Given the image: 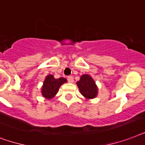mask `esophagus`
<instances>
[{
    "label": "esophagus",
    "instance_id": "obj_1",
    "mask_svg": "<svg viewBox=\"0 0 145 145\" xmlns=\"http://www.w3.org/2000/svg\"><path fill=\"white\" fill-rule=\"evenodd\" d=\"M67 80L69 83H73L74 82V78L72 76H68L67 77Z\"/></svg>",
    "mask_w": 145,
    "mask_h": 145
}]
</instances>
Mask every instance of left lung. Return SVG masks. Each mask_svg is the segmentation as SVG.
I'll list each match as a JSON object with an SVG mask.
<instances>
[{
    "mask_svg": "<svg viewBox=\"0 0 145 145\" xmlns=\"http://www.w3.org/2000/svg\"><path fill=\"white\" fill-rule=\"evenodd\" d=\"M76 85L85 99H93L97 96L98 88L92 77L88 74H84L81 76L79 81L76 82Z\"/></svg>",
    "mask_w": 145,
    "mask_h": 145,
    "instance_id": "obj_1",
    "label": "left lung"
}]
</instances>
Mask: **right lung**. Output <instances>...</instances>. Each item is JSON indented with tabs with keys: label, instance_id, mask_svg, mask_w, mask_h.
<instances>
[{
	"label": "right lung",
	"instance_id": "add662e5",
	"mask_svg": "<svg viewBox=\"0 0 145 145\" xmlns=\"http://www.w3.org/2000/svg\"><path fill=\"white\" fill-rule=\"evenodd\" d=\"M67 82V80L65 78H59L57 79L53 75L49 74L46 76L44 81L43 85L41 87V95L46 99H52L57 94L60 86Z\"/></svg>",
	"mask_w": 145,
	"mask_h": 145
}]
</instances>
